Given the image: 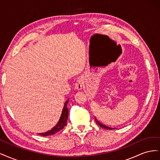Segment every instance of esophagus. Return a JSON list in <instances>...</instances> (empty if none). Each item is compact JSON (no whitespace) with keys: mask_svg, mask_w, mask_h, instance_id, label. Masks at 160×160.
I'll return each instance as SVG.
<instances>
[{"mask_svg":"<svg viewBox=\"0 0 160 160\" xmlns=\"http://www.w3.org/2000/svg\"><path fill=\"white\" fill-rule=\"evenodd\" d=\"M83 83H84L83 79H82V78L77 79V80L76 81V83H75V89L79 90V91L81 90L82 88H83Z\"/></svg>","mask_w":160,"mask_h":160,"instance_id":"34e87169","label":"esophagus"}]
</instances>
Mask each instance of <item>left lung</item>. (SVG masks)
<instances>
[{
    "label": "left lung",
    "instance_id": "obj_1",
    "mask_svg": "<svg viewBox=\"0 0 160 160\" xmlns=\"http://www.w3.org/2000/svg\"><path fill=\"white\" fill-rule=\"evenodd\" d=\"M95 122L97 123V124H98L100 127H101V128H104V129H113V128H109V127H108V126H106V125H103L102 123H101L100 122H99L98 120H97V119L95 118Z\"/></svg>",
    "mask_w": 160,
    "mask_h": 160
}]
</instances>
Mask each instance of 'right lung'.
Returning <instances> with one entry per match:
<instances>
[{
	"label": "right lung",
	"instance_id": "obj_1",
	"mask_svg": "<svg viewBox=\"0 0 160 160\" xmlns=\"http://www.w3.org/2000/svg\"><path fill=\"white\" fill-rule=\"evenodd\" d=\"M68 102H69V99L66 101L64 105V108L62 109L61 118L59 120V122H58L57 124L50 131H48V132L45 133H39L40 135H42V136H48V135L55 134L57 132H59V131H61V129H62L65 128V126L67 125V119H68L69 111H68V108H67V103H68Z\"/></svg>",
	"mask_w": 160,
	"mask_h": 160
}]
</instances>
